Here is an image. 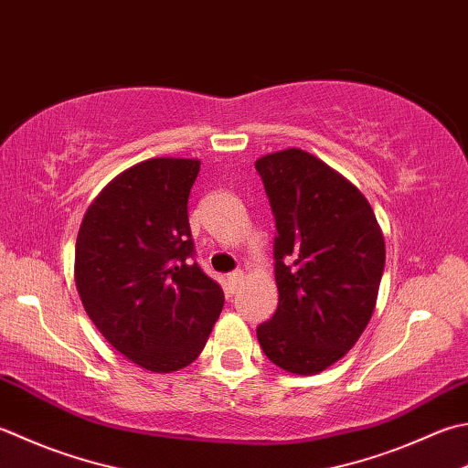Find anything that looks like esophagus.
<instances>
[{
	"label": "esophagus",
	"instance_id": "1",
	"mask_svg": "<svg viewBox=\"0 0 468 468\" xmlns=\"http://www.w3.org/2000/svg\"><path fill=\"white\" fill-rule=\"evenodd\" d=\"M245 280V273L243 271H233L229 273V283H231V288H237L239 283Z\"/></svg>",
	"mask_w": 468,
	"mask_h": 468
}]
</instances>
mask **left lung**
<instances>
[{
    "instance_id": "obj_1",
    "label": "left lung",
    "mask_w": 468,
    "mask_h": 468,
    "mask_svg": "<svg viewBox=\"0 0 468 468\" xmlns=\"http://www.w3.org/2000/svg\"><path fill=\"white\" fill-rule=\"evenodd\" d=\"M276 217L278 310L258 326L280 369L316 375L349 353L378 304L386 239L353 182L300 148L255 162Z\"/></svg>"
}]
</instances>
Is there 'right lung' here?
<instances>
[{
    "label": "right lung",
    "instance_id": "1",
    "mask_svg": "<svg viewBox=\"0 0 468 468\" xmlns=\"http://www.w3.org/2000/svg\"><path fill=\"white\" fill-rule=\"evenodd\" d=\"M195 158H150L89 205L77 235L75 283L109 345L152 373L186 367L221 314L223 288L192 261L188 197Z\"/></svg>",
    "mask_w": 468,
    "mask_h": 468
}]
</instances>
